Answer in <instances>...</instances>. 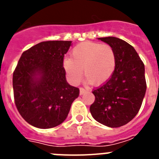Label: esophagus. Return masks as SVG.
Here are the masks:
<instances>
[{"mask_svg": "<svg viewBox=\"0 0 159 159\" xmlns=\"http://www.w3.org/2000/svg\"><path fill=\"white\" fill-rule=\"evenodd\" d=\"M86 92H87V90H85L84 88H80V95H84V94L86 93Z\"/></svg>", "mask_w": 159, "mask_h": 159, "instance_id": "34e87169", "label": "esophagus"}]
</instances>
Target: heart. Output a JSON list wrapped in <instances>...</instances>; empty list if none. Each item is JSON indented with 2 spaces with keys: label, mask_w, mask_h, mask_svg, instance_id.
<instances>
[{
  "label": "heart",
  "mask_w": 159,
  "mask_h": 159,
  "mask_svg": "<svg viewBox=\"0 0 159 159\" xmlns=\"http://www.w3.org/2000/svg\"><path fill=\"white\" fill-rule=\"evenodd\" d=\"M71 58L64 60V68L72 84L81 80L83 71L87 81L101 85L111 78L116 68V53L107 43L85 41L73 48Z\"/></svg>",
  "instance_id": "heart-1"
}]
</instances>
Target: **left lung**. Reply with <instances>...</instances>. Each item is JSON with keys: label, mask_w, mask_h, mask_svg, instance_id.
<instances>
[{"label": "left lung", "mask_w": 159, "mask_h": 159, "mask_svg": "<svg viewBox=\"0 0 159 159\" xmlns=\"http://www.w3.org/2000/svg\"><path fill=\"white\" fill-rule=\"evenodd\" d=\"M116 53V68L111 78L92 93L90 107L92 117L109 127H119L135 117L145 96V67L135 49L127 42L113 36L98 38Z\"/></svg>", "instance_id": "1"}]
</instances>
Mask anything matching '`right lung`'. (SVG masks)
Masks as SVG:
<instances>
[{"instance_id": "1", "label": "right lung", "mask_w": 159, "mask_h": 159, "mask_svg": "<svg viewBox=\"0 0 159 159\" xmlns=\"http://www.w3.org/2000/svg\"><path fill=\"white\" fill-rule=\"evenodd\" d=\"M71 41L40 42L22 53L13 72L16 108L25 121L48 129L61 124L69 113L80 89L66 80L64 54Z\"/></svg>"}]
</instances>
